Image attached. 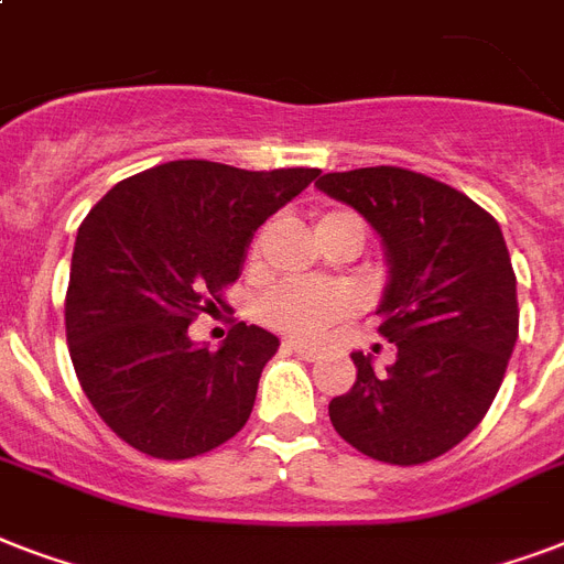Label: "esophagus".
<instances>
[{"mask_svg": "<svg viewBox=\"0 0 564 564\" xmlns=\"http://www.w3.org/2000/svg\"><path fill=\"white\" fill-rule=\"evenodd\" d=\"M286 348H290V351H295L299 354V357H304V360H316L318 357V348L316 345H307V343H299V339H286Z\"/></svg>", "mask_w": 564, "mask_h": 564, "instance_id": "34e87169", "label": "esophagus"}]
</instances>
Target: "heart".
<instances>
[{
    "label": "heart",
    "mask_w": 564,
    "mask_h": 564,
    "mask_svg": "<svg viewBox=\"0 0 564 564\" xmlns=\"http://www.w3.org/2000/svg\"><path fill=\"white\" fill-rule=\"evenodd\" d=\"M339 228H357L366 234V225L357 213L351 210H325L318 213L316 234L327 239ZM260 251V239L251 242V257ZM354 307V295L339 283L322 281H295L278 283L260 301V316L265 325H272L281 334L299 336V339H316L327 325H334L336 318H343Z\"/></svg>",
    "instance_id": "heart-1"
}]
</instances>
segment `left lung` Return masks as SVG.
<instances>
[{
  "mask_svg": "<svg viewBox=\"0 0 564 564\" xmlns=\"http://www.w3.org/2000/svg\"><path fill=\"white\" fill-rule=\"evenodd\" d=\"M316 187L383 239L377 330L398 348L386 371L351 354L357 383L330 401V421L371 459L430 463L480 424L516 348V272L500 225L459 189L401 166L318 172Z\"/></svg>",
  "mask_w": 564,
  "mask_h": 564,
  "instance_id": "1",
  "label": "left lung"
}]
</instances>
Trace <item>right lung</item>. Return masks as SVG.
<instances>
[{"label": "right lung", "instance_id": "1", "mask_svg": "<svg viewBox=\"0 0 564 564\" xmlns=\"http://www.w3.org/2000/svg\"><path fill=\"white\" fill-rule=\"evenodd\" d=\"M316 175L172 161L119 181L87 213L73 248L66 343L84 394L122 442L189 459L246 427L278 336L239 322L207 351L189 325L221 304L254 230Z\"/></svg>", "mask_w": 564, "mask_h": 564}]
</instances>
